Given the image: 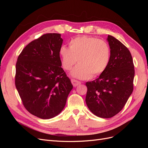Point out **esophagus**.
Returning <instances> with one entry per match:
<instances>
[{"mask_svg":"<svg viewBox=\"0 0 148 148\" xmlns=\"http://www.w3.org/2000/svg\"><path fill=\"white\" fill-rule=\"evenodd\" d=\"M71 83H72V84H73V86H74V87L77 86L78 85H79V84H81V82H79V81H78V80L74 79H71Z\"/></svg>","mask_w":148,"mask_h":148,"instance_id":"34e87169","label":"esophagus"}]
</instances>
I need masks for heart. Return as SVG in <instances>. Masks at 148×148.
<instances>
[{"label":"heart","instance_id":"1","mask_svg":"<svg viewBox=\"0 0 148 148\" xmlns=\"http://www.w3.org/2000/svg\"><path fill=\"white\" fill-rule=\"evenodd\" d=\"M61 63L66 70H70L78 61L79 64L71 71L73 77L89 79L103 73L109 65L110 48L106 41L96 38L82 36L72 39L69 47L59 49Z\"/></svg>","mask_w":148,"mask_h":148}]
</instances>
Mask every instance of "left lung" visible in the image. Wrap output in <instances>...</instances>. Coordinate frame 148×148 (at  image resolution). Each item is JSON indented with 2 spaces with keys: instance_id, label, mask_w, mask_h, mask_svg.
<instances>
[{
  "instance_id": "8db88e82",
  "label": "left lung",
  "mask_w": 148,
  "mask_h": 148,
  "mask_svg": "<svg viewBox=\"0 0 148 148\" xmlns=\"http://www.w3.org/2000/svg\"><path fill=\"white\" fill-rule=\"evenodd\" d=\"M110 49L108 66L99 77L88 82L86 103L97 117L108 119L122 110L133 90L135 69L128 48L112 36L108 35Z\"/></svg>"
}]
</instances>
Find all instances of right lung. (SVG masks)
Returning a JSON list of instances; mask_svg holds the SVG:
<instances>
[{
	"mask_svg": "<svg viewBox=\"0 0 148 148\" xmlns=\"http://www.w3.org/2000/svg\"><path fill=\"white\" fill-rule=\"evenodd\" d=\"M61 34L47 33L29 43L16 64L15 86L24 107L42 119L56 117L64 109L73 89L63 69L59 49Z\"/></svg>",
	"mask_w": 148,
	"mask_h": 148,
	"instance_id": "obj_1",
	"label": "right lung"
}]
</instances>
